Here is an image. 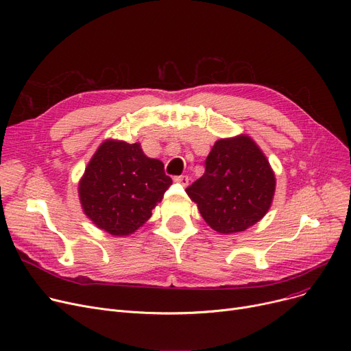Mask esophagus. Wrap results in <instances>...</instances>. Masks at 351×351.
Listing matches in <instances>:
<instances>
[{
  "label": "esophagus",
  "mask_w": 351,
  "mask_h": 351,
  "mask_svg": "<svg viewBox=\"0 0 351 351\" xmlns=\"http://www.w3.org/2000/svg\"><path fill=\"white\" fill-rule=\"evenodd\" d=\"M173 180H175L176 183H179V185H182V186H188V185H189V176H188V175L175 176Z\"/></svg>",
  "instance_id": "34e87169"
}]
</instances>
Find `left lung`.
Segmentation results:
<instances>
[{
	"mask_svg": "<svg viewBox=\"0 0 351 351\" xmlns=\"http://www.w3.org/2000/svg\"><path fill=\"white\" fill-rule=\"evenodd\" d=\"M274 173L249 136L217 141L205 173L186 188L205 222L219 233L242 232L266 215L274 195Z\"/></svg>",
	"mask_w": 351,
	"mask_h": 351,
	"instance_id": "1",
	"label": "left lung"
}]
</instances>
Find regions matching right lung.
Wrapping results in <instances>:
<instances>
[{
  "label": "right lung",
  "instance_id": "obj_1",
  "mask_svg": "<svg viewBox=\"0 0 351 351\" xmlns=\"http://www.w3.org/2000/svg\"><path fill=\"white\" fill-rule=\"evenodd\" d=\"M171 185L163 163L145 156L139 143L106 141L86 166L80 199L99 229L126 236L152 216Z\"/></svg>",
  "mask_w": 351,
  "mask_h": 351
}]
</instances>
